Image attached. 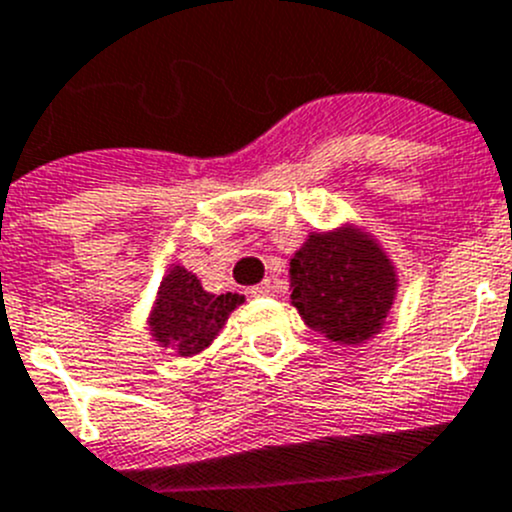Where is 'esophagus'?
<instances>
[{
    "instance_id": "esophagus-1",
    "label": "esophagus",
    "mask_w": 512,
    "mask_h": 512,
    "mask_svg": "<svg viewBox=\"0 0 512 512\" xmlns=\"http://www.w3.org/2000/svg\"><path fill=\"white\" fill-rule=\"evenodd\" d=\"M271 291H274V284H271V281L266 279V281H261V284L253 286L251 294L256 296V299H264V296H271Z\"/></svg>"
}]
</instances>
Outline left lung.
I'll use <instances>...</instances> for the list:
<instances>
[{"label": "left lung", "mask_w": 512, "mask_h": 512, "mask_svg": "<svg viewBox=\"0 0 512 512\" xmlns=\"http://www.w3.org/2000/svg\"><path fill=\"white\" fill-rule=\"evenodd\" d=\"M291 304L314 332L362 344L384 326L397 274L387 253L354 228L311 233L289 264Z\"/></svg>", "instance_id": "obj_1"}]
</instances>
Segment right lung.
Returning <instances> with one entry per match:
<instances>
[{
    "label": "right lung",
    "instance_id": "add662e5",
    "mask_svg": "<svg viewBox=\"0 0 512 512\" xmlns=\"http://www.w3.org/2000/svg\"><path fill=\"white\" fill-rule=\"evenodd\" d=\"M243 301L238 294H208L198 276L173 266L160 281L150 314V332L163 347L178 349L180 357L203 352L226 324L228 314Z\"/></svg>",
    "mask_w": 512,
    "mask_h": 512
}]
</instances>
